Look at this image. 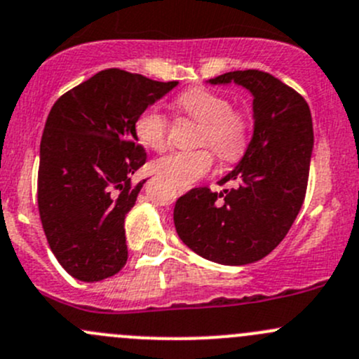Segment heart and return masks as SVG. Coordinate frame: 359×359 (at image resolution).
<instances>
[{"mask_svg":"<svg viewBox=\"0 0 359 359\" xmlns=\"http://www.w3.org/2000/svg\"><path fill=\"white\" fill-rule=\"evenodd\" d=\"M177 107L200 123L198 144L210 146L222 161H238L250 142V123L247 114L233 109L231 102L220 93L206 88H189L175 100ZM168 118L158 107H149L135 119L137 140L147 149L163 151L168 142ZM213 166L210 149L177 151L154 163V172L175 189H186L200 180Z\"/></svg>","mask_w":359,"mask_h":359,"instance_id":"b5f03b06","label":"heart"}]
</instances>
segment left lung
Returning a JSON list of instances; mask_svg holds the SVG:
<instances>
[{
  "mask_svg": "<svg viewBox=\"0 0 359 359\" xmlns=\"http://www.w3.org/2000/svg\"><path fill=\"white\" fill-rule=\"evenodd\" d=\"M240 85L253 97V135L236 168L213 193L194 187L180 196L173 222L180 240L203 259L245 266L269 255L283 241L304 203L314 146L313 118L300 93L257 69L208 79Z\"/></svg>",
  "mask_w": 359,
  "mask_h": 359,
  "instance_id": "1",
  "label": "left lung"
}]
</instances>
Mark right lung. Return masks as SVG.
I'll use <instances>...</instances> for the list:
<instances>
[{
  "label": "right lung",
  "instance_id": "obj_1",
  "mask_svg": "<svg viewBox=\"0 0 359 359\" xmlns=\"http://www.w3.org/2000/svg\"><path fill=\"white\" fill-rule=\"evenodd\" d=\"M179 85L106 69L64 93L39 146L38 208L60 266L86 283L106 280L128 259L125 217L144 182L135 119Z\"/></svg>",
  "mask_w": 359,
  "mask_h": 359
}]
</instances>
